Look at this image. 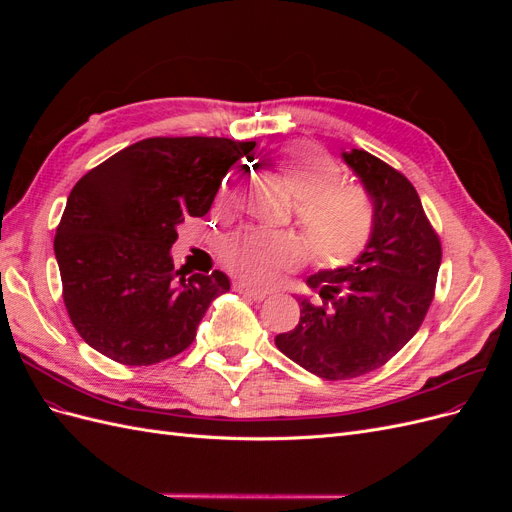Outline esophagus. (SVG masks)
I'll list each match as a JSON object with an SVG mask.
<instances>
[{"label":"esophagus","mask_w":512,"mask_h":512,"mask_svg":"<svg viewBox=\"0 0 512 512\" xmlns=\"http://www.w3.org/2000/svg\"><path fill=\"white\" fill-rule=\"evenodd\" d=\"M237 290L241 294H245V297L254 299V301H265L269 297L267 290H258V288H252V286H247V284H237Z\"/></svg>","instance_id":"esophagus-1"}]
</instances>
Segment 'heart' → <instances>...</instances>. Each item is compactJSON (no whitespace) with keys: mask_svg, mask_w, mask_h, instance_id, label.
<instances>
[{"mask_svg":"<svg viewBox=\"0 0 512 512\" xmlns=\"http://www.w3.org/2000/svg\"><path fill=\"white\" fill-rule=\"evenodd\" d=\"M277 177L297 198V218L324 267H344L361 256L371 237V207L367 196L339 181V168L318 151L292 145L280 153ZM299 245L292 239L256 237L232 256L245 273H258L277 258H294Z\"/></svg>","mask_w":512,"mask_h":512,"instance_id":"b5f03b06","label":"heart"}]
</instances>
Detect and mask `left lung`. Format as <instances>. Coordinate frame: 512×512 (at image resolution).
I'll use <instances>...</instances> for the list:
<instances>
[{
	"label": "left lung",
	"instance_id": "8db88e82",
	"mask_svg": "<svg viewBox=\"0 0 512 512\" xmlns=\"http://www.w3.org/2000/svg\"><path fill=\"white\" fill-rule=\"evenodd\" d=\"M374 205V226L352 265L307 277L322 303L299 299L301 318L275 346L324 380L369 374L404 348L433 301L442 245L414 185L363 149L342 151Z\"/></svg>",
	"mask_w": 512,
	"mask_h": 512
}]
</instances>
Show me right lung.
<instances>
[{
  "mask_svg": "<svg viewBox=\"0 0 512 512\" xmlns=\"http://www.w3.org/2000/svg\"><path fill=\"white\" fill-rule=\"evenodd\" d=\"M256 141L145 138L74 185L55 235L64 303L85 342L121 365H153L188 348L222 271L175 269L177 226L203 218L228 168Z\"/></svg>",
  "mask_w": 512,
  "mask_h": 512,
  "instance_id": "obj_1",
  "label": "right lung"
}]
</instances>
